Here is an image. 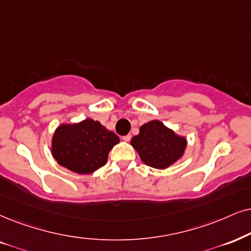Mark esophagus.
I'll list each match as a JSON object with an SVG mask.
<instances>
[{"label":"esophagus","instance_id":"obj_1","mask_svg":"<svg viewBox=\"0 0 251 251\" xmlns=\"http://www.w3.org/2000/svg\"><path fill=\"white\" fill-rule=\"evenodd\" d=\"M122 139H123L124 141H126V142H127V141L131 140V134H126V135H124Z\"/></svg>","mask_w":251,"mask_h":251}]
</instances>
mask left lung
<instances>
[{
    "mask_svg": "<svg viewBox=\"0 0 251 251\" xmlns=\"http://www.w3.org/2000/svg\"><path fill=\"white\" fill-rule=\"evenodd\" d=\"M131 145L142 162L157 169H166L182 156L186 140L161 122L153 120L141 126L139 134L132 138Z\"/></svg>",
    "mask_w": 251,
    "mask_h": 251,
    "instance_id": "8db88e82",
    "label": "left lung"
}]
</instances>
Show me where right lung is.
Masks as SVG:
<instances>
[{
	"label": "right lung",
	"mask_w": 251,
	"mask_h": 251,
	"mask_svg": "<svg viewBox=\"0 0 251 251\" xmlns=\"http://www.w3.org/2000/svg\"><path fill=\"white\" fill-rule=\"evenodd\" d=\"M119 142L118 135L100 122L85 119L61 125L53 135L52 153L59 164L77 174H90L103 167L107 155Z\"/></svg>",
	"instance_id": "add662e5"
}]
</instances>
